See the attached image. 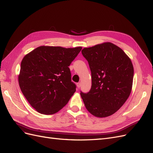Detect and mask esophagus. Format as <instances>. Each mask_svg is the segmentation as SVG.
<instances>
[{
	"label": "esophagus",
	"instance_id": "34e87169",
	"mask_svg": "<svg viewBox=\"0 0 153 153\" xmlns=\"http://www.w3.org/2000/svg\"><path fill=\"white\" fill-rule=\"evenodd\" d=\"M76 85H77V87H78V88H80V86H81V83H80V82H78V83H77V84H76Z\"/></svg>",
	"mask_w": 153,
	"mask_h": 153
}]
</instances>
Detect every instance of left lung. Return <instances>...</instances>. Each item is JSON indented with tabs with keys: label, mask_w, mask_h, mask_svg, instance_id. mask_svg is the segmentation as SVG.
<instances>
[{
	"label": "left lung",
	"mask_w": 153,
	"mask_h": 153,
	"mask_svg": "<svg viewBox=\"0 0 153 153\" xmlns=\"http://www.w3.org/2000/svg\"><path fill=\"white\" fill-rule=\"evenodd\" d=\"M82 53L89 62L92 76L90 91L80 93L85 108L95 117H108L130 95L134 74L131 59L110 42L84 48Z\"/></svg>",
	"instance_id": "obj_1"
}]
</instances>
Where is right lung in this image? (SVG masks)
<instances>
[{
	"label": "right lung",
	"instance_id": "right-lung-1",
	"mask_svg": "<svg viewBox=\"0 0 153 153\" xmlns=\"http://www.w3.org/2000/svg\"><path fill=\"white\" fill-rule=\"evenodd\" d=\"M82 48L41 46L23 58L18 83L37 112L54 114L68 103L76 91L68 66Z\"/></svg>",
	"mask_w": 153,
	"mask_h": 153
}]
</instances>
